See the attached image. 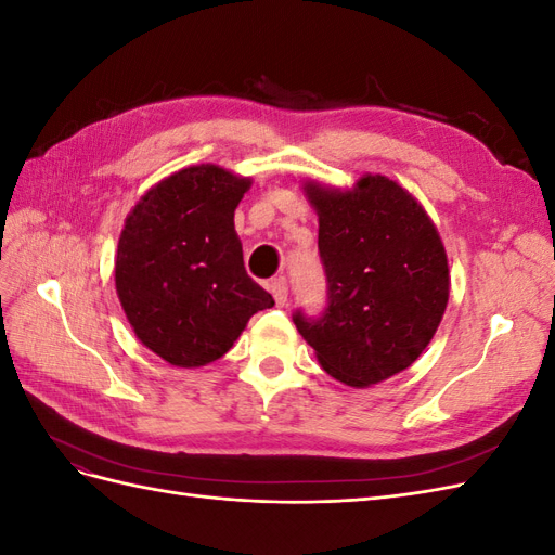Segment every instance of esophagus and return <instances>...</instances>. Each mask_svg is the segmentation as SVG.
<instances>
[{"mask_svg":"<svg viewBox=\"0 0 555 555\" xmlns=\"http://www.w3.org/2000/svg\"><path fill=\"white\" fill-rule=\"evenodd\" d=\"M268 287H271V294H273V298H275V304H278V306H284V304H287V296H289V284H287V278H275V280H271V284H268Z\"/></svg>","mask_w":555,"mask_h":555,"instance_id":"obj_1","label":"esophagus"}]
</instances>
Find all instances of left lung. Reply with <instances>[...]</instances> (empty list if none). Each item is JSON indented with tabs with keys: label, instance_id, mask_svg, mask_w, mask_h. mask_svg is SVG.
I'll return each instance as SVG.
<instances>
[{
	"label": "left lung",
	"instance_id": "8db88e82",
	"mask_svg": "<svg viewBox=\"0 0 555 555\" xmlns=\"http://www.w3.org/2000/svg\"><path fill=\"white\" fill-rule=\"evenodd\" d=\"M304 190L328 298L319 317L296 310L294 324L331 377L363 389L405 371L433 340L449 300L447 251L422 204L389 178Z\"/></svg>",
	"mask_w": 555,
	"mask_h": 555
}]
</instances>
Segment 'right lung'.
Returning a JSON list of instances; mask_svg holds the SVG:
<instances>
[{"label":"right lung","mask_w":555,"mask_h":555,"mask_svg":"<svg viewBox=\"0 0 555 555\" xmlns=\"http://www.w3.org/2000/svg\"><path fill=\"white\" fill-rule=\"evenodd\" d=\"M251 180L215 164L157 182L127 215L115 289L137 338L166 363L198 367L233 347L275 300L251 280L233 229Z\"/></svg>","instance_id":"1"}]
</instances>
